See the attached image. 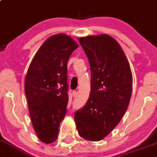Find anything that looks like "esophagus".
<instances>
[{"instance_id":"1","label":"esophagus","mask_w":157,"mask_h":157,"mask_svg":"<svg viewBox=\"0 0 157 157\" xmlns=\"http://www.w3.org/2000/svg\"><path fill=\"white\" fill-rule=\"evenodd\" d=\"M72 94H73V97H75L77 95V94H78V92H77V91H73Z\"/></svg>"}]
</instances>
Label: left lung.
<instances>
[{"instance_id":"1","label":"left lung","mask_w":157,"mask_h":157,"mask_svg":"<svg viewBox=\"0 0 157 157\" xmlns=\"http://www.w3.org/2000/svg\"><path fill=\"white\" fill-rule=\"evenodd\" d=\"M91 70V91L86 105L75 113L78 134L102 140L127 111L132 91L129 62L119 43L106 34L79 38Z\"/></svg>"}]
</instances>
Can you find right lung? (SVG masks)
Listing matches in <instances>:
<instances>
[{"mask_svg": "<svg viewBox=\"0 0 157 157\" xmlns=\"http://www.w3.org/2000/svg\"><path fill=\"white\" fill-rule=\"evenodd\" d=\"M78 44L67 35L50 36L40 46L28 67L25 92L33 127L41 142L57 138L67 111V64Z\"/></svg>", "mask_w": 157, "mask_h": 157, "instance_id": "1", "label": "right lung"}]
</instances>
